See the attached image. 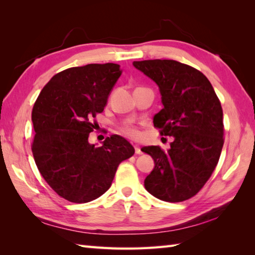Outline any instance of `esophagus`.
<instances>
[{"label": "esophagus", "instance_id": "esophagus-1", "mask_svg": "<svg viewBox=\"0 0 255 255\" xmlns=\"http://www.w3.org/2000/svg\"><path fill=\"white\" fill-rule=\"evenodd\" d=\"M134 152H136V154H141L142 153L141 149H140V147L137 144H134Z\"/></svg>", "mask_w": 255, "mask_h": 255}]
</instances>
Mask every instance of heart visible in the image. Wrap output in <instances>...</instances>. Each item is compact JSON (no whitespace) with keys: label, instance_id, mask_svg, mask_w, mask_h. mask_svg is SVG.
<instances>
[{"label":"heart","instance_id":"b5f03b06","mask_svg":"<svg viewBox=\"0 0 255 255\" xmlns=\"http://www.w3.org/2000/svg\"><path fill=\"white\" fill-rule=\"evenodd\" d=\"M124 131L126 134H128L129 137H132V138H137L139 136V131L137 130L134 127H130V126H127L124 128Z\"/></svg>","mask_w":255,"mask_h":255}]
</instances>
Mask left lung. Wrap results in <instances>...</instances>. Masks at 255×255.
Returning a JSON list of instances; mask_svg holds the SVG:
<instances>
[{
  "label": "left lung",
  "mask_w": 255,
  "mask_h": 255,
  "mask_svg": "<svg viewBox=\"0 0 255 255\" xmlns=\"http://www.w3.org/2000/svg\"><path fill=\"white\" fill-rule=\"evenodd\" d=\"M132 64L159 86L163 108L153 125L174 139L166 152L156 145L141 149L154 161L144 187L164 202H183L199 192L218 163L223 108L209 80L187 64L167 59Z\"/></svg>",
  "instance_id": "8db88e82"
}]
</instances>
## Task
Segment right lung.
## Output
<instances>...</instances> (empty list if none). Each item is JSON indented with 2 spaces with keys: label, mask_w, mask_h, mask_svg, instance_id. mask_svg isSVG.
<instances>
[{
  "label": "right lung",
  "mask_w": 255,
  "mask_h": 255,
  "mask_svg": "<svg viewBox=\"0 0 255 255\" xmlns=\"http://www.w3.org/2000/svg\"><path fill=\"white\" fill-rule=\"evenodd\" d=\"M122 72L116 63L64 70L45 85L32 108L36 165L53 191L69 202L89 203L102 196L119 163L134 153L118 134L107 137L101 147L89 142L92 119L104 111Z\"/></svg>",
  "instance_id": "1"
}]
</instances>
